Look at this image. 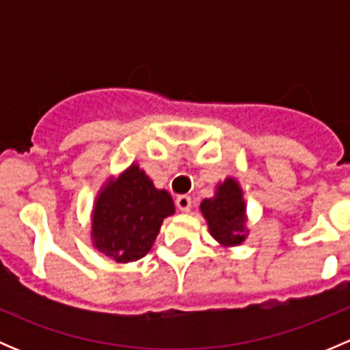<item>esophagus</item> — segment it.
Listing matches in <instances>:
<instances>
[{
	"label": "esophagus",
	"instance_id": "esophagus-1",
	"mask_svg": "<svg viewBox=\"0 0 350 350\" xmlns=\"http://www.w3.org/2000/svg\"><path fill=\"white\" fill-rule=\"evenodd\" d=\"M176 206H178L181 211H189L191 210V198L186 195L178 196L176 198Z\"/></svg>",
	"mask_w": 350,
	"mask_h": 350
}]
</instances>
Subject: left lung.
Masks as SVG:
<instances>
[{"label":"left lung","mask_w":350,"mask_h":350,"mask_svg":"<svg viewBox=\"0 0 350 350\" xmlns=\"http://www.w3.org/2000/svg\"><path fill=\"white\" fill-rule=\"evenodd\" d=\"M245 208L243 191L234 178L218 183L213 198H204L200 204L211 237L221 247L241 245L247 239Z\"/></svg>","instance_id":"8db88e82"}]
</instances>
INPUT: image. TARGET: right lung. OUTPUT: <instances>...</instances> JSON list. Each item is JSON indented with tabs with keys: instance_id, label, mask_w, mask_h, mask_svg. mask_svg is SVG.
<instances>
[{
	"instance_id": "add662e5",
	"label": "right lung",
	"mask_w": 350,
	"mask_h": 350,
	"mask_svg": "<svg viewBox=\"0 0 350 350\" xmlns=\"http://www.w3.org/2000/svg\"><path fill=\"white\" fill-rule=\"evenodd\" d=\"M174 211L171 195L132 164L101 186L91 213V242L115 262H133L152 249L162 221Z\"/></svg>"
}]
</instances>
